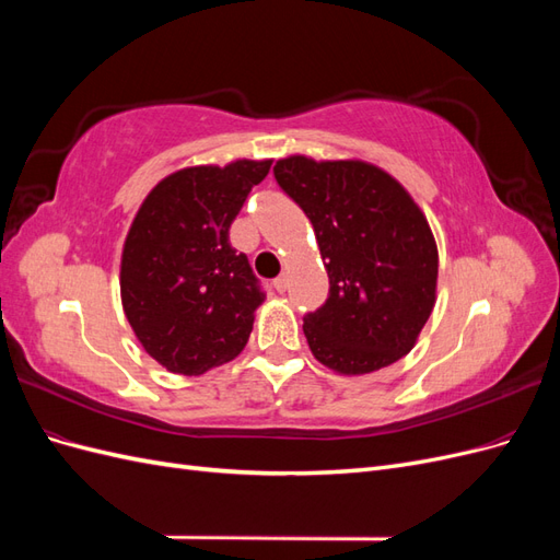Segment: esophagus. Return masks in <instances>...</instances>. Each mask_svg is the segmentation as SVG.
I'll list each match as a JSON object with an SVG mask.
<instances>
[{
	"label": "esophagus",
	"instance_id": "obj_1",
	"mask_svg": "<svg viewBox=\"0 0 560 560\" xmlns=\"http://www.w3.org/2000/svg\"><path fill=\"white\" fill-rule=\"evenodd\" d=\"M273 287H276L278 292H284L287 287H290V276H287V273H280V276L273 280Z\"/></svg>",
	"mask_w": 560,
	"mask_h": 560
}]
</instances>
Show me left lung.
<instances>
[{
  "instance_id": "1",
  "label": "left lung",
  "mask_w": 560,
  "mask_h": 560,
  "mask_svg": "<svg viewBox=\"0 0 560 560\" xmlns=\"http://www.w3.org/2000/svg\"><path fill=\"white\" fill-rule=\"evenodd\" d=\"M280 189L311 219L329 276L325 306L303 317L315 360L362 376L409 352L436 301L439 254L409 191L364 161L280 159Z\"/></svg>"
}]
</instances>
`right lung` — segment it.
Returning a JSON list of instances; mask_svg holds the SVG:
<instances>
[{
	"label": "right lung",
	"mask_w": 560,
	"mask_h": 560,
	"mask_svg": "<svg viewBox=\"0 0 560 560\" xmlns=\"http://www.w3.org/2000/svg\"><path fill=\"white\" fill-rule=\"evenodd\" d=\"M270 163L182 167L132 219L121 254L124 313L142 348L173 374H206L247 343L266 294L229 229Z\"/></svg>",
	"instance_id": "obj_1"
}]
</instances>
